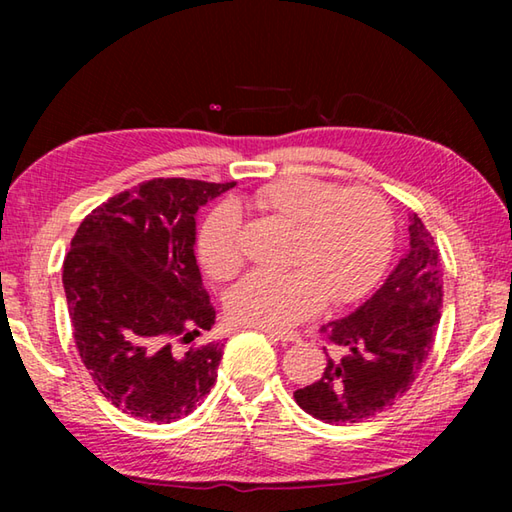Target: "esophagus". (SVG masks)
<instances>
[{
	"mask_svg": "<svg viewBox=\"0 0 512 512\" xmlns=\"http://www.w3.org/2000/svg\"><path fill=\"white\" fill-rule=\"evenodd\" d=\"M255 329L259 332L266 334L271 341H280V343H296L300 339L298 332H282V329H273V327H264V325H257Z\"/></svg>",
	"mask_w": 512,
	"mask_h": 512,
	"instance_id": "esophagus-1",
	"label": "esophagus"
}]
</instances>
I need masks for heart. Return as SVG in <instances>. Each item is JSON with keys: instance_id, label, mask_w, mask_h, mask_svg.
I'll use <instances>...</instances> for the list:
<instances>
[{"instance_id": "b5f03b06", "label": "heart", "mask_w": 512, "mask_h": 512, "mask_svg": "<svg viewBox=\"0 0 512 512\" xmlns=\"http://www.w3.org/2000/svg\"><path fill=\"white\" fill-rule=\"evenodd\" d=\"M257 207L296 225L287 273L255 271L228 296L230 316L244 325L291 327L325 305L366 293L384 271L393 246L391 210L370 189H343L318 178H284L255 194ZM196 255L216 280L244 262L241 223L232 205L207 214Z\"/></svg>"}]
</instances>
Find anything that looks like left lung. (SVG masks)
Wrapping results in <instances>:
<instances>
[{"label": "left lung", "mask_w": 512, "mask_h": 512, "mask_svg": "<svg viewBox=\"0 0 512 512\" xmlns=\"http://www.w3.org/2000/svg\"><path fill=\"white\" fill-rule=\"evenodd\" d=\"M409 248L384 284L352 311L323 327L336 345L323 377L298 388V406L329 424L375 418L409 391L429 357L443 307L438 246L411 214Z\"/></svg>", "instance_id": "1"}]
</instances>
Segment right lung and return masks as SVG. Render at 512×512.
I'll return each mask as SVG.
<instances>
[{"instance_id":"obj_1","label":"right lung","mask_w":512,"mask_h":512,"mask_svg":"<svg viewBox=\"0 0 512 512\" xmlns=\"http://www.w3.org/2000/svg\"><path fill=\"white\" fill-rule=\"evenodd\" d=\"M230 187L155 178L99 205L72 239L63 287L76 348L103 397L133 418L176 422L212 391L223 343H183L216 318L196 214Z\"/></svg>"}]
</instances>
